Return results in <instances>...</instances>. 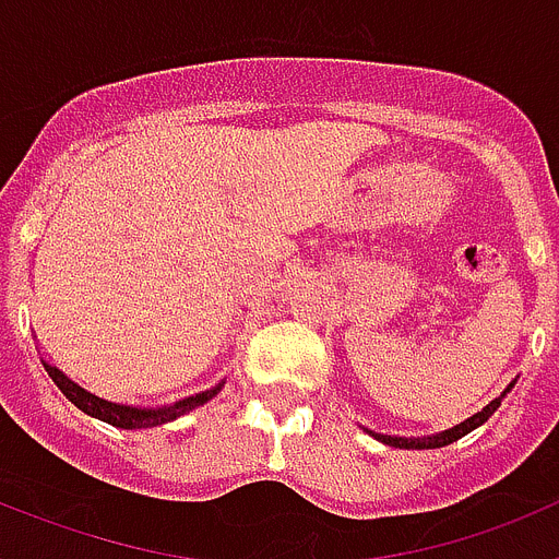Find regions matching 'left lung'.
I'll list each match as a JSON object with an SVG mask.
<instances>
[{"label": "left lung", "instance_id": "left-lung-1", "mask_svg": "<svg viewBox=\"0 0 559 559\" xmlns=\"http://www.w3.org/2000/svg\"><path fill=\"white\" fill-rule=\"evenodd\" d=\"M510 389H507V392H510ZM507 392H503V394H507ZM503 394H501V397L492 400L490 406H484L481 412L473 414L471 419H464L462 426H453L451 431H442V433H437V437L403 439V437H386V433H372V437H378L380 442H386V445H394V448H445V445H451V442H456V439H462L464 433H471L473 428H478V426H481V423H487V419H490L492 414H496V408L501 406Z\"/></svg>", "mask_w": 559, "mask_h": 559}]
</instances>
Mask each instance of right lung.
<instances>
[{
  "label": "right lung",
  "instance_id": "1",
  "mask_svg": "<svg viewBox=\"0 0 559 559\" xmlns=\"http://www.w3.org/2000/svg\"><path fill=\"white\" fill-rule=\"evenodd\" d=\"M47 374L56 380V386L67 394L72 403H75L81 412L92 414V417L103 419L108 426L117 428H153L162 426V423H170V419L181 417V414L192 412L195 406H204L206 400H212L218 394V389H210V392H201L195 397L179 400L176 406H165V408H133V406H117V403H108V400L95 397V394H88L86 389H81L78 383H72L69 378H63V372H58L56 367H47Z\"/></svg>",
  "mask_w": 559,
  "mask_h": 559
}]
</instances>
